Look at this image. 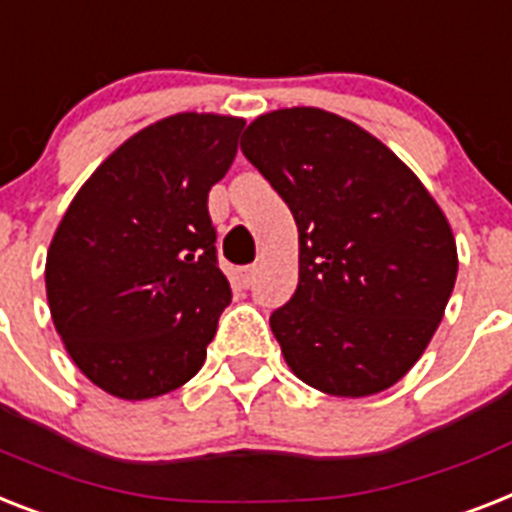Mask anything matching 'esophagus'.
Here are the masks:
<instances>
[{
  "mask_svg": "<svg viewBox=\"0 0 512 512\" xmlns=\"http://www.w3.org/2000/svg\"><path fill=\"white\" fill-rule=\"evenodd\" d=\"M255 273H257L255 265H247V268L239 270V284H242L244 289H249V286H252V281H255Z\"/></svg>",
  "mask_w": 512,
  "mask_h": 512,
  "instance_id": "1",
  "label": "esophagus"
}]
</instances>
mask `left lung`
<instances>
[{
  "instance_id": "obj_1",
  "label": "left lung",
  "mask_w": 512,
  "mask_h": 512,
  "mask_svg": "<svg viewBox=\"0 0 512 512\" xmlns=\"http://www.w3.org/2000/svg\"><path fill=\"white\" fill-rule=\"evenodd\" d=\"M242 152L294 215L299 284L270 328L294 376L334 397L397 384L458 276L452 228L376 136L318 107L260 115Z\"/></svg>"
}]
</instances>
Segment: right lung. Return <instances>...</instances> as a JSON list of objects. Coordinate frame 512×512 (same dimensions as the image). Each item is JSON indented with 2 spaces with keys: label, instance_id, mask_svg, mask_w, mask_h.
<instances>
[{
  "label": "right lung",
  "instance_id": "right-lung-1",
  "mask_svg": "<svg viewBox=\"0 0 512 512\" xmlns=\"http://www.w3.org/2000/svg\"><path fill=\"white\" fill-rule=\"evenodd\" d=\"M242 118L181 112L99 165L47 252L57 334L91 384L149 400L197 376L231 286L207 194L226 176Z\"/></svg>",
  "mask_w": 512,
  "mask_h": 512
}]
</instances>
